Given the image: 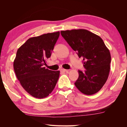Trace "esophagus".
I'll return each mask as SVG.
<instances>
[{"mask_svg":"<svg viewBox=\"0 0 127 127\" xmlns=\"http://www.w3.org/2000/svg\"><path fill=\"white\" fill-rule=\"evenodd\" d=\"M61 72H68V70H66V69H61Z\"/></svg>","mask_w":127,"mask_h":127,"instance_id":"1","label":"esophagus"}]
</instances>
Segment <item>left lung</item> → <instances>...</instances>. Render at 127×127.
<instances>
[{
  "label": "left lung",
  "instance_id": "1",
  "mask_svg": "<svg viewBox=\"0 0 127 127\" xmlns=\"http://www.w3.org/2000/svg\"><path fill=\"white\" fill-rule=\"evenodd\" d=\"M62 36L79 58L83 59L86 70H78L74 83L82 93L87 95L97 93L103 87L110 72L111 56L100 36L84 29L61 31Z\"/></svg>",
  "mask_w": 127,
  "mask_h": 127
}]
</instances>
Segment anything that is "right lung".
Wrapping results in <instances>:
<instances>
[{
  "instance_id": "add662e5",
  "label": "right lung",
  "mask_w": 127,
  "mask_h": 127,
  "mask_svg": "<svg viewBox=\"0 0 127 127\" xmlns=\"http://www.w3.org/2000/svg\"><path fill=\"white\" fill-rule=\"evenodd\" d=\"M59 31L28 39L17 51L13 63L17 79L33 97L42 98L49 95L58 80L60 72L44 67L46 60L58 39Z\"/></svg>"
}]
</instances>
